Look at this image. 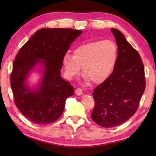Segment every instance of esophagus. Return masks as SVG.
I'll return each instance as SVG.
<instances>
[{"label":"esophagus","instance_id":"esophagus-1","mask_svg":"<svg viewBox=\"0 0 156 156\" xmlns=\"http://www.w3.org/2000/svg\"><path fill=\"white\" fill-rule=\"evenodd\" d=\"M75 93L77 95H81V94H82V93H83V92H82V90L81 88H78L75 90Z\"/></svg>","mask_w":156,"mask_h":156}]
</instances>
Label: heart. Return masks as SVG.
Listing matches in <instances>:
<instances>
[{
	"instance_id": "b5f03b06",
	"label": "heart",
	"mask_w": 156,
	"mask_h": 156,
	"mask_svg": "<svg viewBox=\"0 0 156 156\" xmlns=\"http://www.w3.org/2000/svg\"><path fill=\"white\" fill-rule=\"evenodd\" d=\"M118 59V48L111 40H94L76 46L73 55L66 53L62 64L67 79L77 76L82 67V73L87 80L94 84L105 82L113 71Z\"/></svg>"
}]
</instances>
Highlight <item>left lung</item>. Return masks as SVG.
Returning <instances> with one entry per match:
<instances>
[{
  "label": "left lung",
  "instance_id": "8db88e82",
  "mask_svg": "<svg viewBox=\"0 0 156 156\" xmlns=\"http://www.w3.org/2000/svg\"><path fill=\"white\" fill-rule=\"evenodd\" d=\"M111 31L117 41L118 59L111 74L92 93V121L103 127H114L137 111L145 88L143 62L137 50L116 29Z\"/></svg>",
  "mask_w": 156,
  "mask_h": 156
}]
</instances>
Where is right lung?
I'll use <instances>...</instances> for the list:
<instances>
[{
	"mask_svg": "<svg viewBox=\"0 0 156 156\" xmlns=\"http://www.w3.org/2000/svg\"><path fill=\"white\" fill-rule=\"evenodd\" d=\"M80 30L66 28H42L22 46L10 76L15 104L29 121L47 125L60 117L66 101L74 94V88L60 76L63 56L70 44L82 34ZM44 66V76L38 91L25 85L28 72L40 61Z\"/></svg>",
	"mask_w": 156,
	"mask_h": 156,
	"instance_id": "add662e5",
	"label": "right lung"
}]
</instances>
